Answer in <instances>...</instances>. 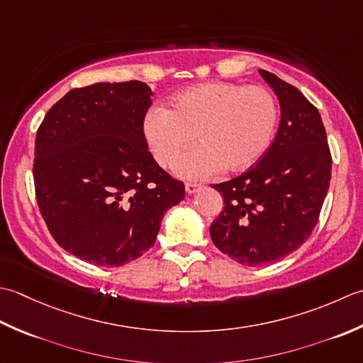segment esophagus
<instances>
[{"label": "esophagus", "instance_id": "1", "mask_svg": "<svg viewBox=\"0 0 363 363\" xmlns=\"http://www.w3.org/2000/svg\"><path fill=\"white\" fill-rule=\"evenodd\" d=\"M199 189H201V184H196V183H186V184H184V191H186L188 194H194V192H197Z\"/></svg>", "mask_w": 363, "mask_h": 363}]
</instances>
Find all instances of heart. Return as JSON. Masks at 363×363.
<instances>
[{
  "instance_id": "1",
  "label": "heart",
  "mask_w": 363,
  "mask_h": 363,
  "mask_svg": "<svg viewBox=\"0 0 363 363\" xmlns=\"http://www.w3.org/2000/svg\"><path fill=\"white\" fill-rule=\"evenodd\" d=\"M277 123L274 95L262 86L213 81L184 89L171 108H153L144 133L161 166L196 140L201 145L174 164L184 180H205L220 171H244L263 157Z\"/></svg>"
}]
</instances>
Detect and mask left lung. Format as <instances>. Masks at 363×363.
Masks as SVG:
<instances>
[{"label":"left lung","mask_w":363,"mask_h":363,"mask_svg":"<svg viewBox=\"0 0 363 363\" xmlns=\"http://www.w3.org/2000/svg\"><path fill=\"white\" fill-rule=\"evenodd\" d=\"M280 103L277 135L247 172L214 184L224 208L210 235L220 252L247 266L282 260L315 228L330 183L332 158L318 109L299 89L258 70Z\"/></svg>","instance_id":"obj_1"}]
</instances>
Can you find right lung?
Returning <instances> with one entry per match:
<instances>
[{
  "label": "right lung",
  "mask_w": 363,
  "mask_h": 363,
  "mask_svg": "<svg viewBox=\"0 0 363 363\" xmlns=\"http://www.w3.org/2000/svg\"><path fill=\"white\" fill-rule=\"evenodd\" d=\"M152 95L143 81L72 89L37 130V203L56 242L81 260H136L155 244L164 213L183 201V183L147 145Z\"/></svg>",
  "instance_id": "obj_1"
}]
</instances>
